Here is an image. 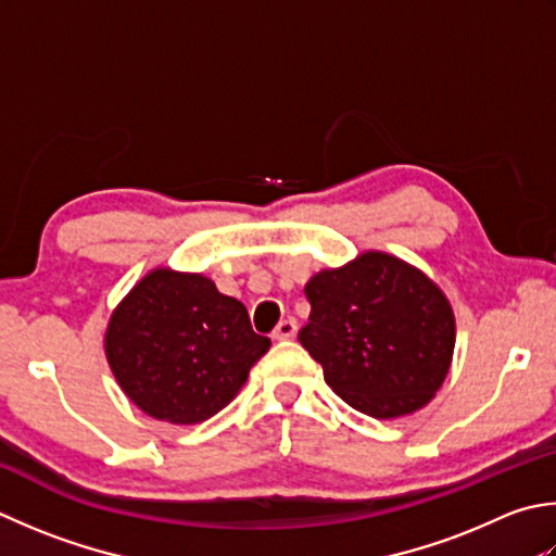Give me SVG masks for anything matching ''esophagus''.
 Masks as SVG:
<instances>
[{"instance_id": "obj_1", "label": "esophagus", "mask_w": 556, "mask_h": 556, "mask_svg": "<svg viewBox=\"0 0 556 556\" xmlns=\"http://www.w3.org/2000/svg\"><path fill=\"white\" fill-rule=\"evenodd\" d=\"M291 337H296V323H293L291 318L289 320H281L275 332H271V340L275 342H281V340H291Z\"/></svg>"}]
</instances>
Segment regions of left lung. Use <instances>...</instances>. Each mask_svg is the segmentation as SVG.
<instances>
[{
    "mask_svg": "<svg viewBox=\"0 0 556 556\" xmlns=\"http://www.w3.org/2000/svg\"><path fill=\"white\" fill-rule=\"evenodd\" d=\"M308 325L299 332L346 405L376 419L427 407L451 371L455 315L441 287L380 250L308 279Z\"/></svg>",
    "mask_w": 556,
    "mask_h": 556,
    "instance_id": "1",
    "label": "left lung"
}]
</instances>
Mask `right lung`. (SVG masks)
Returning <instances> with one entry per match:
<instances>
[{
  "label": "right lung",
  "instance_id": "right-lung-1",
  "mask_svg": "<svg viewBox=\"0 0 556 556\" xmlns=\"http://www.w3.org/2000/svg\"><path fill=\"white\" fill-rule=\"evenodd\" d=\"M103 350L119 390L144 415L200 424L238 395L269 340L210 277L154 267L111 313Z\"/></svg>",
  "mask_w": 556,
  "mask_h": 556
}]
</instances>
